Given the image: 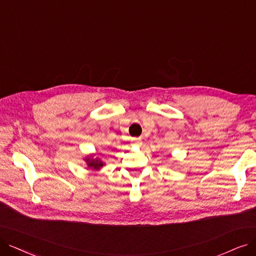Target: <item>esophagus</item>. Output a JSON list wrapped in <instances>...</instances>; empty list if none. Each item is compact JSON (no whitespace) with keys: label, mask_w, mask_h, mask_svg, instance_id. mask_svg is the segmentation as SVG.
<instances>
[{"label":"esophagus","mask_w":256,"mask_h":256,"mask_svg":"<svg viewBox=\"0 0 256 256\" xmlns=\"http://www.w3.org/2000/svg\"><path fill=\"white\" fill-rule=\"evenodd\" d=\"M132 144L136 145V146H140L142 145V138H132Z\"/></svg>","instance_id":"esophagus-1"}]
</instances>
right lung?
I'll list each match as a JSON object with an SVG mask.
<instances>
[{
    "mask_svg": "<svg viewBox=\"0 0 256 256\" xmlns=\"http://www.w3.org/2000/svg\"><path fill=\"white\" fill-rule=\"evenodd\" d=\"M86 162L88 164V167H92L94 168L96 170V169H100L102 166H103V162H102L98 158H86Z\"/></svg>",
    "mask_w": 256,
    "mask_h": 256,
    "instance_id": "right-lung-1",
    "label": "right lung"
}]
</instances>
